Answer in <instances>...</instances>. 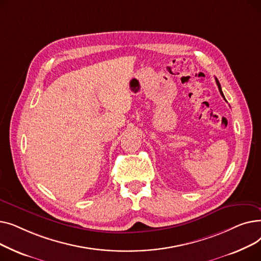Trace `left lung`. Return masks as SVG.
<instances>
[{
	"mask_svg": "<svg viewBox=\"0 0 261 261\" xmlns=\"http://www.w3.org/2000/svg\"><path fill=\"white\" fill-rule=\"evenodd\" d=\"M216 82H217V86H218V89H219V92H220V94L222 95V97L225 99V97H224V95H223V92H222V89H221V86H220V84H219V81H218V79L216 78Z\"/></svg>",
	"mask_w": 261,
	"mask_h": 261,
	"instance_id": "left-lung-1",
	"label": "left lung"
}]
</instances>
